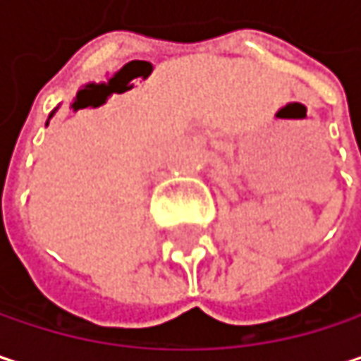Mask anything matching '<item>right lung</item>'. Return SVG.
I'll use <instances>...</instances> for the list:
<instances>
[{"label":"right lung","mask_w":361,"mask_h":361,"mask_svg":"<svg viewBox=\"0 0 361 361\" xmlns=\"http://www.w3.org/2000/svg\"><path fill=\"white\" fill-rule=\"evenodd\" d=\"M54 112H56V109L51 110V112H49V118H51V114H54ZM45 125H47V123H45Z\"/></svg>","instance_id":"right-lung-1"}]
</instances>
